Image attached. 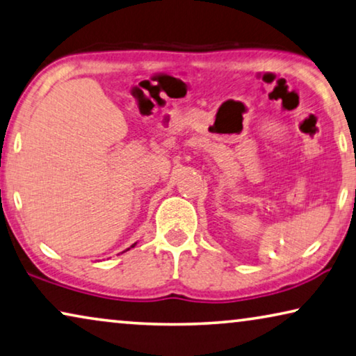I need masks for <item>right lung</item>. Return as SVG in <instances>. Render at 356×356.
<instances>
[{"label": "right lung", "mask_w": 356, "mask_h": 356, "mask_svg": "<svg viewBox=\"0 0 356 356\" xmlns=\"http://www.w3.org/2000/svg\"><path fill=\"white\" fill-rule=\"evenodd\" d=\"M134 246H136V243H134V245H132V246H131V248H134Z\"/></svg>", "instance_id": "add662e5"}]
</instances>
